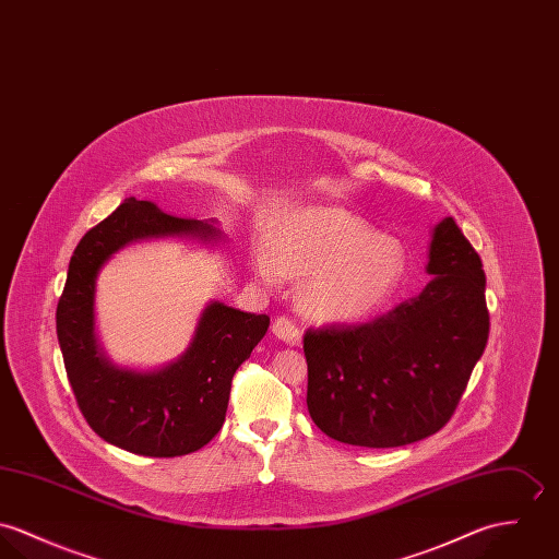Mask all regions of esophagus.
Wrapping results in <instances>:
<instances>
[{"label": "esophagus", "instance_id": "esophagus-1", "mask_svg": "<svg viewBox=\"0 0 559 559\" xmlns=\"http://www.w3.org/2000/svg\"><path fill=\"white\" fill-rule=\"evenodd\" d=\"M272 332L276 338H281L283 343L287 345H300V338H302V330L296 321H292L289 317H278L274 323H272Z\"/></svg>", "mask_w": 559, "mask_h": 559}]
</instances>
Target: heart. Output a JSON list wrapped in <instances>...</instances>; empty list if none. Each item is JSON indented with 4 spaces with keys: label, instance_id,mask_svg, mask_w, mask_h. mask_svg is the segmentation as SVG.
Here are the masks:
<instances>
[{
    "label": "heart",
    "instance_id": "heart-1",
    "mask_svg": "<svg viewBox=\"0 0 559 559\" xmlns=\"http://www.w3.org/2000/svg\"><path fill=\"white\" fill-rule=\"evenodd\" d=\"M265 285L302 276L298 305L323 323L354 321L381 309L407 272L405 247L343 207H302L281 218L252 252Z\"/></svg>",
    "mask_w": 559,
    "mask_h": 559
}]
</instances>
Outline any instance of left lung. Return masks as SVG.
I'll return each instance as SVG.
<instances>
[{
	"label": "left lung",
	"instance_id": "obj_1",
	"mask_svg": "<svg viewBox=\"0 0 559 559\" xmlns=\"http://www.w3.org/2000/svg\"><path fill=\"white\" fill-rule=\"evenodd\" d=\"M427 287L362 325L305 334L312 423L336 441L396 448L454 414L489 338L485 270L448 216L431 234Z\"/></svg>",
	"mask_w": 559,
	"mask_h": 559
}]
</instances>
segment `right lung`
I'll list each match as a JSON object with an SVG mask.
<instances>
[{"instance_id": "obj_1", "label": "right lung", "mask_w": 559, "mask_h": 559, "mask_svg": "<svg viewBox=\"0 0 559 559\" xmlns=\"http://www.w3.org/2000/svg\"><path fill=\"white\" fill-rule=\"evenodd\" d=\"M152 238L223 242L212 223L165 214L134 197L90 229L70 257L58 305V341L76 405L105 441L143 456H182L221 431L231 379L265 336L270 317L210 302L187 352L154 371L116 367L96 336V278L126 245Z\"/></svg>"}]
</instances>
